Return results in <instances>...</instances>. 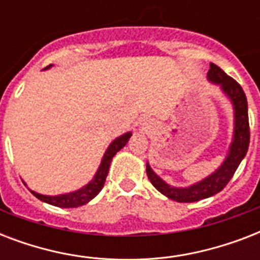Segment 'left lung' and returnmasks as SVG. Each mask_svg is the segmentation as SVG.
<instances>
[{
    "mask_svg": "<svg viewBox=\"0 0 260 260\" xmlns=\"http://www.w3.org/2000/svg\"><path fill=\"white\" fill-rule=\"evenodd\" d=\"M209 82L216 83L221 87L222 93L231 100L234 106V136L231 143L226 158L217 170L204 178L202 181L193 183L187 187H175L163 181L151 169L150 163L147 162V175L158 191L177 202H196L204 198L212 197L220 193L226 183L234 177L235 171L238 170L239 165L246 156L248 146H250V124H248V105H247L246 94L242 86L234 78H231L218 66L210 63L208 71Z\"/></svg>",
    "mask_w": 260,
    "mask_h": 260,
    "instance_id": "obj_1",
    "label": "left lung"
}]
</instances>
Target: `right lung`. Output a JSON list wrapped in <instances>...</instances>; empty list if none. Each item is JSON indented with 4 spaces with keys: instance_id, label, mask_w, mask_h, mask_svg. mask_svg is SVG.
Returning a JSON list of instances; mask_svg holds the SVG:
<instances>
[{
    "instance_id": "1",
    "label": "right lung",
    "mask_w": 260,
    "mask_h": 260,
    "mask_svg": "<svg viewBox=\"0 0 260 260\" xmlns=\"http://www.w3.org/2000/svg\"><path fill=\"white\" fill-rule=\"evenodd\" d=\"M50 67L51 66H48L47 69H50ZM131 136H132V134L126 132V134L118 136L117 139H114L113 142L110 143V146L108 147V150L105 151V154L102 156L101 165L98 167V170L95 173V175H94V178L87 185H85L81 189L71 191V193L59 194V196H44V194H39L36 191H32V190H30V193L34 194L36 198H39L40 201L47 202L50 205L59 206V208H78V206L85 205V204L91 201L101 191V189L105 185V179L108 177V173H109L112 159H113V156L117 154L118 151L121 150L122 147H125V144L128 143Z\"/></svg>"
}]
</instances>
